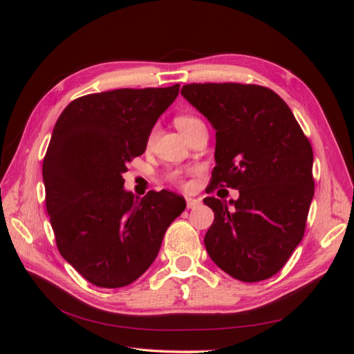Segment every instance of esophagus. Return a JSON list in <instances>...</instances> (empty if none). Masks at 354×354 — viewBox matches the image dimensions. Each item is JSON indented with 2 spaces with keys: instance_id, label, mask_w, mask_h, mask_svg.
<instances>
[{
  "instance_id": "esophagus-1",
  "label": "esophagus",
  "mask_w": 354,
  "mask_h": 354,
  "mask_svg": "<svg viewBox=\"0 0 354 354\" xmlns=\"http://www.w3.org/2000/svg\"><path fill=\"white\" fill-rule=\"evenodd\" d=\"M186 203H187V208H196V207H199L201 201L195 199V198H186Z\"/></svg>"
}]
</instances>
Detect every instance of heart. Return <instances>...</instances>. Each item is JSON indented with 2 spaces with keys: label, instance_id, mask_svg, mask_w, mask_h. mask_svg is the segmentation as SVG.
<instances>
[{
  "label": "heart",
  "instance_id": "obj_1",
  "mask_svg": "<svg viewBox=\"0 0 354 354\" xmlns=\"http://www.w3.org/2000/svg\"><path fill=\"white\" fill-rule=\"evenodd\" d=\"M174 124H176V127L178 128V130L187 137L192 131L195 130V128H196L198 125H201V124H203V122L199 120L198 116H195V115L181 113V115H177V116L174 118ZM152 138H153V131H152L151 134H149L147 143H151ZM168 178H169L171 181H173V183L178 185L180 187H186V186H187L186 180H185V174L181 173V171H173V173H169Z\"/></svg>",
  "mask_w": 354,
  "mask_h": 354
}]
</instances>
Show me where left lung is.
<instances>
[{
    "instance_id": "left-lung-1",
    "label": "left lung",
    "mask_w": 354,
    "mask_h": 354,
    "mask_svg": "<svg viewBox=\"0 0 354 354\" xmlns=\"http://www.w3.org/2000/svg\"><path fill=\"white\" fill-rule=\"evenodd\" d=\"M186 100L216 128V167L207 194L239 190L230 205L214 196L205 248L242 282L279 272L301 242L315 194L313 151L288 104L255 84H186Z\"/></svg>"
}]
</instances>
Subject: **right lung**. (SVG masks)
<instances>
[{
	"label": "right lung",
	"instance_id": "right-lung-1",
	"mask_svg": "<svg viewBox=\"0 0 354 354\" xmlns=\"http://www.w3.org/2000/svg\"><path fill=\"white\" fill-rule=\"evenodd\" d=\"M178 90L180 84L82 95L53 130L42 162L50 223L63 259L95 286L138 279L186 208L183 198L165 189L137 201L122 178Z\"/></svg>",
	"mask_w": 354,
	"mask_h": 354
}]
</instances>
